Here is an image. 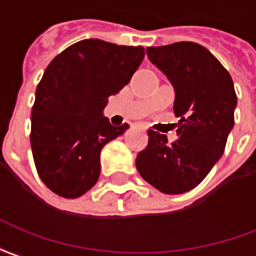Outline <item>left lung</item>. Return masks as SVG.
<instances>
[{"label":"left lung","mask_w":256,"mask_h":256,"mask_svg":"<svg viewBox=\"0 0 256 256\" xmlns=\"http://www.w3.org/2000/svg\"><path fill=\"white\" fill-rule=\"evenodd\" d=\"M147 57L174 88L178 139L169 144L166 135L148 130V144L138 154L136 169L158 191L184 194L222 156L234 126L238 96L229 72L202 44L147 48Z\"/></svg>","instance_id":"left-lung-1"}]
</instances>
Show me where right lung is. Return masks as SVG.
<instances>
[{"label": "right lung", "instance_id": "1", "mask_svg": "<svg viewBox=\"0 0 256 256\" xmlns=\"http://www.w3.org/2000/svg\"><path fill=\"white\" fill-rule=\"evenodd\" d=\"M143 58L142 46L84 39L46 68L35 92L30 139L39 177L54 194L74 199L96 184L100 150L130 126H112L104 109Z\"/></svg>", "mask_w": 256, "mask_h": 256}]
</instances>
